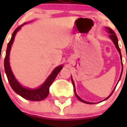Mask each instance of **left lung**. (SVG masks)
Instances as JSON below:
<instances>
[{
  "mask_svg": "<svg viewBox=\"0 0 127 127\" xmlns=\"http://www.w3.org/2000/svg\"><path fill=\"white\" fill-rule=\"evenodd\" d=\"M106 29H107V32H108L110 34V35H109V37H110L111 39V40L113 41V42L114 43L115 45V47H116V48H117V49L118 50L119 53V54H120L121 59H122V56H121V49H120V48H119V47L118 39H117V37L116 35H115V33L114 32H113V31L112 30H111V29L110 28H108V27H107ZM121 64H122V66H123V63H121ZM123 68V67H122V72H121V76H120V78H119V81L120 80L121 78V75H122ZM71 80H72V84H73V86H74V94H75L76 97H77V98L78 99H79L80 101H82V102L85 103H88V104H94V103H92V102H88V101H84V100H83V99H82L80 98V97L78 96V95L77 94H76V92L75 84H74V83L73 79H72V77H71ZM115 89V88L114 90H113L112 93H111V94L109 95L108 97H106V98L105 99H103V101H105V100H106V99H108L109 97H110L111 95H112L113 92H114Z\"/></svg>",
  "mask_w": 127,
  "mask_h": 127,
  "instance_id": "8db88e82",
  "label": "left lung"
}]
</instances>
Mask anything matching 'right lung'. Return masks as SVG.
<instances>
[{"mask_svg": "<svg viewBox=\"0 0 127 127\" xmlns=\"http://www.w3.org/2000/svg\"><path fill=\"white\" fill-rule=\"evenodd\" d=\"M26 24V23H24V24L21 25L15 30L14 32H13L10 40L8 43L6 52V56H5L4 58V70L11 88L13 89V90L14 91L16 94L20 95L21 97H22L23 98L28 99V100L35 101H41L47 97L48 94L49 93V87L51 86V84L53 82L58 74L59 73V72L62 70L63 65H60L57 67H56L54 69L53 71L52 72V73L50 74L49 76L47 78V79L46 80L45 82L38 88L30 89L28 88H25L19 83L18 80L16 79L14 75L13 74L12 71L10 66L9 56H10L11 47H12L13 42H14L15 35L16 34L17 32H18L20 30L21 27Z\"/></svg>", "mask_w": 127, "mask_h": 127, "instance_id": "add662e5", "label": "right lung"}]
</instances>
